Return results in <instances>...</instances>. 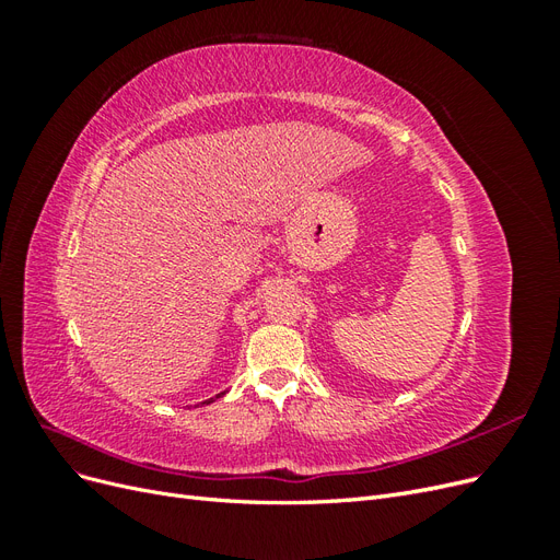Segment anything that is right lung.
I'll return each instance as SVG.
<instances>
[{
    "label": "right lung",
    "instance_id": "add662e5",
    "mask_svg": "<svg viewBox=\"0 0 560 560\" xmlns=\"http://www.w3.org/2000/svg\"><path fill=\"white\" fill-rule=\"evenodd\" d=\"M226 393H229V389H224V393H219V395H214V397H210V399H206V401H200V404H206V406H208V404H212V401H217V399H219V397H224V395H226ZM200 404H196V406H200Z\"/></svg>",
    "mask_w": 560,
    "mask_h": 560
}]
</instances>
